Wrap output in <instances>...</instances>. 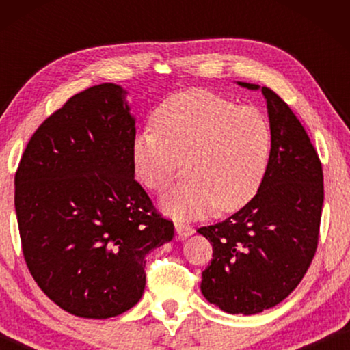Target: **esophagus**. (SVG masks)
Segmentation results:
<instances>
[{"label":"esophagus","mask_w":350,"mask_h":350,"mask_svg":"<svg viewBox=\"0 0 350 350\" xmlns=\"http://www.w3.org/2000/svg\"><path fill=\"white\" fill-rule=\"evenodd\" d=\"M175 231H176V236H178V239H186V237L193 236L194 228L189 226V224H185V223H175Z\"/></svg>","instance_id":"1"}]
</instances>
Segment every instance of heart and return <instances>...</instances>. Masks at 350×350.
<instances>
[{
  "label": "heart",
  "mask_w": 350,
  "mask_h": 350,
  "mask_svg": "<svg viewBox=\"0 0 350 350\" xmlns=\"http://www.w3.org/2000/svg\"><path fill=\"white\" fill-rule=\"evenodd\" d=\"M156 131L132 138V169L152 193L174 183L181 161L186 180L161 200L172 218H198L236 212L252 202L265 183L271 162L272 132L265 114L207 90L172 95L152 114Z\"/></svg>",
  "instance_id": "obj_1"
}]
</instances>
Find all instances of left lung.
Here are the masks:
<instances>
[{"label": "left lung", "instance_id": "obj_1", "mask_svg": "<svg viewBox=\"0 0 350 350\" xmlns=\"http://www.w3.org/2000/svg\"><path fill=\"white\" fill-rule=\"evenodd\" d=\"M261 90L272 132L271 162L255 199L221 223L198 229L213 247L200 291L228 314L253 315L282 303L303 279L319 242L322 164L304 127L275 92Z\"/></svg>", "mask_w": 350, "mask_h": 350}]
</instances>
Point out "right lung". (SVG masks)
<instances>
[{"instance_id": "add662e5", "label": "right lung", "mask_w": 350, "mask_h": 350, "mask_svg": "<svg viewBox=\"0 0 350 350\" xmlns=\"http://www.w3.org/2000/svg\"><path fill=\"white\" fill-rule=\"evenodd\" d=\"M127 90L76 94L38 127L16 174L27 266L47 298L84 319L126 312L145 290V256L174 239L132 169Z\"/></svg>"}]
</instances>
